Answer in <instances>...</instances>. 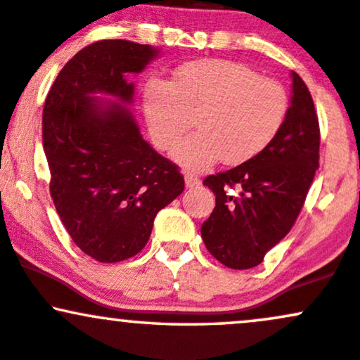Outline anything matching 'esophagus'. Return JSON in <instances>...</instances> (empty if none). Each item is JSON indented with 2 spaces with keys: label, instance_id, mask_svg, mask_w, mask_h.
I'll return each instance as SVG.
<instances>
[{
  "label": "esophagus",
  "instance_id": "esophagus-1",
  "mask_svg": "<svg viewBox=\"0 0 360 360\" xmlns=\"http://www.w3.org/2000/svg\"><path fill=\"white\" fill-rule=\"evenodd\" d=\"M184 183H186V188L189 189H196L201 186V181L193 174H184Z\"/></svg>",
  "mask_w": 360,
  "mask_h": 360
}]
</instances>
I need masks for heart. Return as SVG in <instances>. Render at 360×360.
Returning <instances> with one entry per match:
<instances>
[{"mask_svg":"<svg viewBox=\"0 0 360 360\" xmlns=\"http://www.w3.org/2000/svg\"><path fill=\"white\" fill-rule=\"evenodd\" d=\"M141 109L153 145L174 147L193 124V133L172 150L186 171L201 172L217 162L244 164L263 152L285 122L289 97L271 78L231 59H203L179 66L174 80L150 78Z\"/></svg>","mask_w":360,"mask_h":360,"instance_id":"1","label":"heart"}]
</instances>
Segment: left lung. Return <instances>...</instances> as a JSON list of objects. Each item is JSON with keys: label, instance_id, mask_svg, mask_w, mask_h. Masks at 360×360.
I'll return each mask as SVG.
<instances>
[{"label": "left lung", "instance_id": "obj_1", "mask_svg": "<svg viewBox=\"0 0 360 360\" xmlns=\"http://www.w3.org/2000/svg\"><path fill=\"white\" fill-rule=\"evenodd\" d=\"M290 78V105L275 140L255 159L203 181L215 208L201 225V238L213 258L234 270L259 264L289 234L319 165L313 97L297 73Z\"/></svg>", "mask_w": 360, "mask_h": 360}]
</instances>
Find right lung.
I'll return each instance as SVG.
<instances>
[{"mask_svg": "<svg viewBox=\"0 0 360 360\" xmlns=\"http://www.w3.org/2000/svg\"><path fill=\"white\" fill-rule=\"evenodd\" d=\"M159 54L122 39L94 42L63 66L46 98L51 198L73 243L101 263L143 250L157 213L184 189L183 174L143 140L131 112L128 77Z\"/></svg>", "mask_w": 360, "mask_h": 360, "instance_id": "1", "label": "right lung"}]
</instances>
